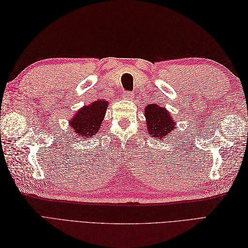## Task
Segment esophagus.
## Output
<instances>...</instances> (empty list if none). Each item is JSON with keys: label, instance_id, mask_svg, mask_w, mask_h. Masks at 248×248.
Segmentation results:
<instances>
[{"label": "esophagus", "instance_id": "34e87169", "mask_svg": "<svg viewBox=\"0 0 248 248\" xmlns=\"http://www.w3.org/2000/svg\"><path fill=\"white\" fill-rule=\"evenodd\" d=\"M133 96V94L131 92H124L122 97L124 99H131V97Z\"/></svg>", "mask_w": 248, "mask_h": 248}]
</instances>
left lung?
I'll list each match as a JSON object with an SVG mask.
<instances>
[{
  "label": "left lung",
  "mask_w": 248,
  "mask_h": 248,
  "mask_svg": "<svg viewBox=\"0 0 248 248\" xmlns=\"http://www.w3.org/2000/svg\"><path fill=\"white\" fill-rule=\"evenodd\" d=\"M145 117L148 132L155 140L166 139L176 129V123L172 121L170 112L158 104H149L145 108Z\"/></svg>",
  "instance_id": "left-lung-1"
}]
</instances>
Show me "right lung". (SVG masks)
<instances>
[{"label":"right lung","mask_w":248,"mask_h":248,"mask_svg":"<svg viewBox=\"0 0 248 248\" xmlns=\"http://www.w3.org/2000/svg\"><path fill=\"white\" fill-rule=\"evenodd\" d=\"M108 104L106 100H97L77 111L70 120V126L77 138H91L98 132L106 116Z\"/></svg>","instance_id":"1"}]
</instances>
